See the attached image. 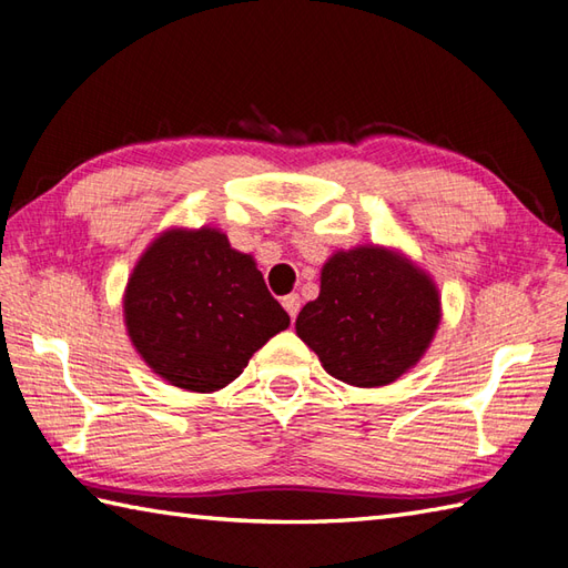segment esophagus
Here are the masks:
<instances>
[{
	"label": "esophagus",
	"instance_id": "obj_1",
	"mask_svg": "<svg viewBox=\"0 0 568 568\" xmlns=\"http://www.w3.org/2000/svg\"><path fill=\"white\" fill-rule=\"evenodd\" d=\"M300 305H303V300H300V295H285L283 297V307H285V312L287 315H291L293 320L297 317V312H300Z\"/></svg>",
	"mask_w": 568,
	"mask_h": 568
}]
</instances>
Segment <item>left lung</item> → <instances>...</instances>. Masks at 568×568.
Returning a JSON list of instances; mask_svg holds the SVG:
<instances>
[{
	"label": "left lung",
	"instance_id": "1",
	"mask_svg": "<svg viewBox=\"0 0 568 568\" xmlns=\"http://www.w3.org/2000/svg\"><path fill=\"white\" fill-rule=\"evenodd\" d=\"M442 320L432 277L383 246L336 251L322 265L320 297L300 310L295 329L336 381L388 385L427 352Z\"/></svg>",
	"mask_w": 568,
	"mask_h": 568
}]
</instances>
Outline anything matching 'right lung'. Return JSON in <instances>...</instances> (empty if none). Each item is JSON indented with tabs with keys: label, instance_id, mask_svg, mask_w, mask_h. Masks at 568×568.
<instances>
[{
	"label": "right lung",
	"instance_id": "1",
	"mask_svg": "<svg viewBox=\"0 0 568 568\" xmlns=\"http://www.w3.org/2000/svg\"><path fill=\"white\" fill-rule=\"evenodd\" d=\"M131 344L175 388L212 393L241 376L291 317L248 253L216 229H168L143 251L124 291Z\"/></svg>",
	"mask_w": 568,
	"mask_h": 568
}]
</instances>
